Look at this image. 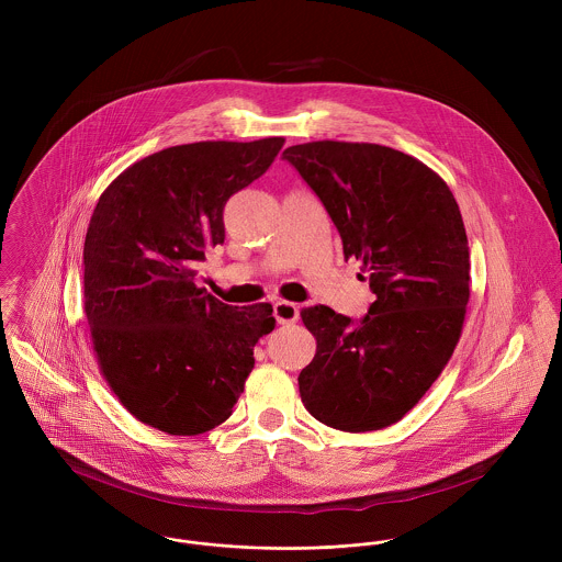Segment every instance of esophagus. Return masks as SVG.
<instances>
[{"label":"esophagus","mask_w":562,"mask_h":562,"mask_svg":"<svg viewBox=\"0 0 562 562\" xmlns=\"http://www.w3.org/2000/svg\"><path fill=\"white\" fill-rule=\"evenodd\" d=\"M274 318L279 324H294L299 321V307L288 301H277L274 303Z\"/></svg>","instance_id":"obj_1"}]
</instances>
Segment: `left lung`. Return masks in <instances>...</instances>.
I'll return each instance as SVG.
<instances>
[{
    "instance_id": "obj_1",
    "label": "left lung",
    "mask_w": 562,
    "mask_h": 562,
    "mask_svg": "<svg viewBox=\"0 0 562 562\" xmlns=\"http://www.w3.org/2000/svg\"><path fill=\"white\" fill-rule=\"evenodd\" d=\"M283 160L318 194L344 257L363 263L376 294L359 322L326 305L301 312L316 337L301 398L330 428H387L439 379L463 330L470 246L459 205L432 168L383 145L318 140Z\"/></svg>"
}]
</instances>
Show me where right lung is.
<instances>
[{
  "instance_id": "obj_1",
  "label": "right lung",
  "mask_w": 562,
  "mask_h": 562,
  "mask_svg": "<svg viewBox=\"0 0 562 562\" xmlns=\"http://www.w3.org/2000/svg\"><path fill=\"white\" fill-rule=\"evenodd\" d=\"M285 138L177 145L125 168L99 196L83 240V312L119 402L168 435L223 424L274 328L272 305L232 307L194 283L225 241L223 210Z\"/></svg>"
}]
</instances>
